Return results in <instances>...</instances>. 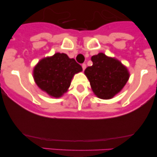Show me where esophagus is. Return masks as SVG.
Here are the masks:
<instances>
[{"instance_id": "1", "label": "esophagus", "mask_w": 157, "mask_h": 157, "mask_svg": "<svg viewBox=\"0 0 157 157\" xmlns=\"http://www.w3.org/2000/svg\"><path fill=\"white\" fill-rule=\"evenodd\" d=\"M86 65L85 63H83L82 64V68H83V71H84L86 69Z\"/></svg>"}]
</instances>
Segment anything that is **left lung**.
I'll use <instances>...</instances> for the list:
<instances>
[{
  "mask_svg": "<svg viewBox=\"0 0 157 157\" xmlns=\"http://www.w3.org/2000/svg\"><path fill=\"white\" fill-rule=\"evenodd\" d=\"M93 65L86 68L92 91L97 97L110 99L121 91L129 78L128 69L114 58L103 53L91 57Z\"/></svg>",
  "mask_w": 157,
  "mask_h": 157,
  "instance_id": "1",
  "label": "left lung"
}]
</instances>
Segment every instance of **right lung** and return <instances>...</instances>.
I'll return each instance as SVG.
<instances>
[{
	"instance_id": "obj_1",
	"label": "right lung",
	"mask_w": 157,
	"mask_h": 157,
	"mask_svg": "<svg viewBox=\"0 0 157 157\" xmlns=\"http://www.w3.org/2000/svg\"><path fill=\"white\" fill-rule=\"evenodd\" d=\"M82 71V67L66 53H56L44 58L34 67L35 82L49 96L59 98L67 91L72 78Z\"/></svg>"
}]
</instances>
